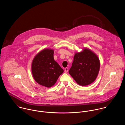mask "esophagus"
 <instances>
[{"instance_id":"obj_1","label":"esophagus","mask_w":125,"mask_h":125,"mask_svg":"<svg viewBox=\"0 0 125 125\" xmlns=\"http://www.w3.org/2000/svg\"><path fill=\"white\" fill-rule=\"evenodd\" d=\"M64 71H65V73H67V72L69 71V68H66L65 69Z\"/></svg>"}]
</instances>
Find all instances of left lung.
<instances>
[{"label":"left lung","mask_w":125,"mask_h":125,"mask_svg":"<svg viewBox=\"0 0 125 125\" xmlns=\"http://www.w3.org/2000/svg\"><path fill=\"white\" fill-rule=\"evenodd\" d=\"M100 63L98 56L91 50L84 48L76 53L69 74L81 86H87L96 80L100 70Z\"/></svg>","instance_id":"obj_1"}]
</instances>
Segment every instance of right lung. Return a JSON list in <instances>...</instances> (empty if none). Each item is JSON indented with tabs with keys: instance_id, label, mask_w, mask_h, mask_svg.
Here are the masks:
<instances>
[{
	"instance_id": "right-lung-1",
	"label": "right lung",
	"mask_w": 125,
	"mask_h": 125,
	"mask_svg": "<svg viewBox=\"0 0 125 125\" xmlns=\"http://www.w3.org/2000/svg\"><path fill=\"white\" fill-rule=\"evenodd\" d=\"M54 51L46 48L34 56L31 63V72L36 83L47 88L53 86L64 72L54 58Z\"/></svg>"
}]
</instances>
